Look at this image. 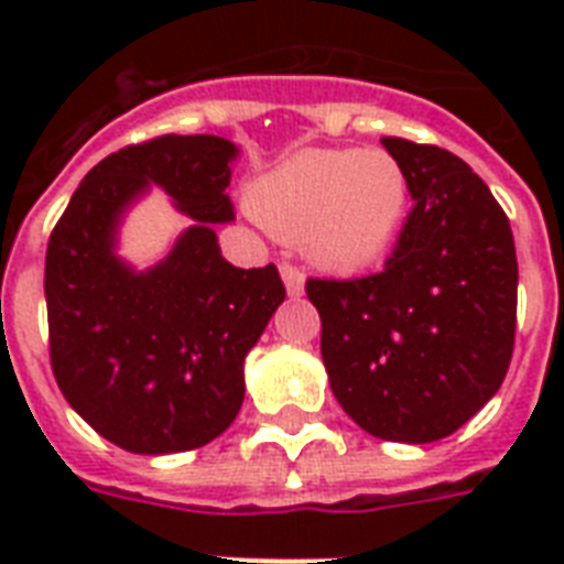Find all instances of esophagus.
Wrapping results in <instances>:
<instances>
[{"instance_id":"1","label":"esophagus","mask_w":564,"mask_h":564,"mask_svg":"<svg viewBox=\"0 0 564 564\" xmlns=\"http://www.w3.org/2000/svg\"><path fill=\"white\" fill-rule=\"evenodd\" d=\"M281 278L283 283H286V292H290V295H301V292H304V272H301L299 265L281 263Z\"/></svg>"}]
</instances>
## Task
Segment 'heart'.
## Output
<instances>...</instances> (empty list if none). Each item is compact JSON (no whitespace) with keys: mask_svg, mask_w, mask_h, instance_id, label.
I'll list each match as a JSON object with an SVG mask.
<instances>
[{"mask_svg":"<svg viewBox=\"0 0 564 564\" xmlns=\"http://www.w3.org/2000/svg\"><path fill=\"white\" fill-rule=\"evenodd\" d=\"M410 181L383 149H310L269 170L251 187V210L283 239H304L330 272L380 263L401 234Z\"/></svg>","mask_w":564,"mask_h":564,"instance_id":"1","label":"heart"}]
</instances>
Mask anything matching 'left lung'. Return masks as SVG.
I'll return each instance as SVG.
<instances>
[{"instance_id": "8db88e82", "label": "left lung", "mask_w": 564, "mask_h": 564, "mask_svg": "<svg viewBox=\"0 0 564 564\" xmlns=\"http://www.w3.org/2000/svg\"><path fill=\"white\" fill-rule=\"evenodd\" d=\"M412 210L383 272L310 278L322 360L343 410L386 442L424 445L463 427L509 371L518 260L503 207L447 149L383 137Z\"/></svg>"}]
</instances>
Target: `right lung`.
Wrapping results in <instances>:
<instances>
[{
  "instance_id": "obj_1",
  "label": "right lung",
  "mask_w": 564,
  "mask_h": 564,
  "mask_svg": "<svg viewBox=\"0 0 564 564\" xmlns=\"http://www.w3.org/2000/svg\"><path fill=\"white\" fill-rule=\"evenodd\" d=\"M225 137L163 134L96 163L46 248L48 360L99 436L131 454H178L225 433L246 394L242 360L286 290L274 263L237 269L213 221L234 219ZM149 183L196 219L143 275L112 257L116 221Z\"/></svg>"
}]
</instances>
